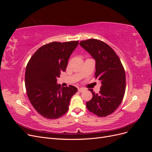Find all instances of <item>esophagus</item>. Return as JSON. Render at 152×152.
<instances>
[{"mask_svg": "<svg viewBox=\"0 0 152 152\" xmlns=\"http://www.w3.org/2000/svg\"><path fill=\"white\" fill-rule=\"evenodd\" d=\"M78 91H79L80 93H82V92H83L84 91H85V89L82 88V87H80V88H79V89H78Z\"/></svg>", "mask_w": 152, "mask_h": 152, "instance_id": "1", "label": "esophagus"}]
</instances>
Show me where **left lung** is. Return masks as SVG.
I'll use <instances>...</instances> for the list:
<instances>
[{
  "label": "left lung",
  "instance_id": "8db88e82",
  "mask_svg": "<svg viewBox=\"0 0 152 152\" xmlns=\"http://www.w3.org/2000/svg\"><path fill=\"white\" fill-rule=\"evenodd\" d=\"M79 44L95 59V77L102 82L99 94L89 89L93 98L86 103L87 108L98 117H107L115 111L124 98L125 70L115 52L103 41L91 39Z\"/></svg>",
  "mask_w": 152,
  "mask_h": 152
}]
</instances>
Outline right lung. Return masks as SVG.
<instances>
[{
  "label": "right lung",
  "instance_id": "obj_1",
  "mask_svg": "<svg viewBox=\"0 0 152 152\" xmlns=\"http://www.w3.org/2000/svg\"><path fill=\"white\" fill-rule=\"evenodd\" d=\"M79 41L53 42L40 47L26 65L25 87L31 104L45 118L56 119L65 114L77 88L58 84L57 78L65 72L68 59Z\"/></svg>",
  "mask_w": 152,
  "mask_h": 152
}]
</instances>
